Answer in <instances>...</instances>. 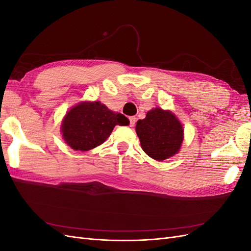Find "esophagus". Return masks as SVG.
Segmentation results:
<instances>
[{
    "label": "esophagus",
    "mask_w": 251,
    "mask_h": 251,
    "mask_svg": "<svg viewBox=\"0 0 251 251\" xmlns=\"http://www.w3.org/2000/svg\"><path fill=\"white\" fill-rule=\"evenodd\" d=\"M128 119H130V126H134L135 124H136V117L132 116V117H130Z\"/></svg>",
    "instance_id": "1"
}]
</instances>
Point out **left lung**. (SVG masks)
<instances>
[{"label":"left lung","mask_w":251,"mask_h":251,"mask_svg":"<svg viewBox=\"0 0 251 251\" xmlns=\"http://www.w3.org/2000/svg\"><path fill=\"white\" fill-rule=\"evenodd\" d=\"M136 133L142 150L155 160L162 161L174 156L183 140V127L170 111L156 108L147 113L136 125Z\"/></svg>","instance_id":"obj_1"}]
</instances>
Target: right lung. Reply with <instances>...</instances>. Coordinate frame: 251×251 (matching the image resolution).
Returning <instances> with one entry per match:
<instances>
[{
  "label": "right lung",
  "instance_id": "obj_1",
  "mask_svg": "<svg viewBox=\"0 0 251 251\" xmlns=\"http://www.w3.org/2000/svg\"><path fill=\"white\" fill-rule=\"evenodd\" d=\"M116 125L126 126L128 119L123 114L109 110L100 101L81 102L67 113L62 133L68 146L85 151L107 140Z\"/></svg>",
  "mask_w": 251,
  "mask_h": 251
}]
</instances>
